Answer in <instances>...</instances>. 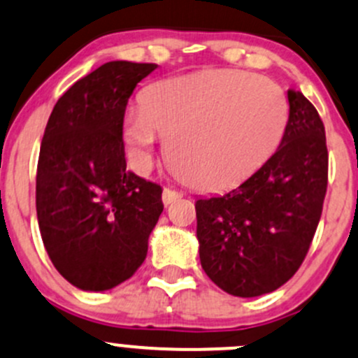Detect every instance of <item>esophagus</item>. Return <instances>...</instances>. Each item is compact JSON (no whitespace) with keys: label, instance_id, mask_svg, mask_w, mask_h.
Here are the masks:
<instances>
[{"label":"esophagus","instance_id":"esophagus-1","mask_svg":"<svg viewBox=\"0 0 358 358\" xmlns=\"http://www.w3.org/2000/svg\"><path fill=\"white\" fill-rule=\"evenodd\" d=\"M180 198V193H178V191L171 189V187H165L164 193H162V200H164L165 205H171L174 203L176 200H179Z\"/></svg>","mask_w":358,"mask_h":358}]
</instances>
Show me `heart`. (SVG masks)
I'll return each mask as SVG.
<instances>
[{"label":"heart","instance_id":"obj_1","mask_svg":"<svg viewBox=\"0 0 358 358\" xmlns=\"http://www.w3.org/2000/svg\"><path fill=\"white\" fill-rule=\"evenodd\" d=\"M289 122L286 94L248 70L219 69L153 84L124 120L136 169L148 167L160 132L167 155L198 189L236 186L278 152Z\"/></svg>","mask_w":358,"mask_h":358}]
</instances>
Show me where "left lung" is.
Wrapping results in <instances>:
<instances>
[{
  "mask_svg": "<svg viewBox=\"0 0 358 358\" xmlns=\"http://www.w3.org/2000/svg\"><path fill=\"white\" fill-rule=\"evenodd\" d=\"M289 122L278 152L222 196L196 201L205 274L226 293L260 296L300 268L322 213L327 146L315 106L288 91Z\"/></svg>",
  "mask_w": 358,
  "mask_h": 358,
  "instance_id": "obj_1",
  "label": "left lung"
}]
</instances>
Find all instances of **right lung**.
Segmentation results:
<instances>
[{"label": "right lung", "mask_w": 358, "mask_h": 358, "mask_svg": "<svg viewBox=\"0 0 358 358\" xmlns=\"http://www.w3.org/2000/svg\"><path fill=\"white\" fill-rule=\"evenodd\" d=\"M155 64L108 62L77 80L48 120L36 176L41 238L76 288L106 291L131 278L148 253L162 187L127 171L125 106Z\"/></svg>", "instance_id": "1"}]
</instances>
